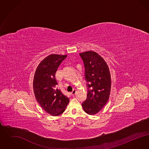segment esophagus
I'll list each match as a JSON object with an SVG mask.
<instances>
[{"label":"esophagus","instance_id":"obj_1","mask_svg":"<svg viewBox=\"0 0 149 149\" xmlns=\"http://www.w3.org/2000/svg\"><path fill=\"white\" fill-rule=\"evenodd\" d=\"M76 93V90H75V89H74L72 92H71V94L72 95H75V94Z\"/></svg>","mask_w":149,"mask_h":149}]
</instances>
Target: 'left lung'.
<instances>
[{
  "instance_id": "1",
  "label": "left lung",
  "mask_w": 149,
  "mask_h": 149,
  "mask_svg": "<svg viewBox=\"0 0 149 149\" xmlns=\"http://www.w3.org/2000/svg\"><path fill=\"white\" fill-rule=\"evenodd\" d=\"M84 65L87 97L82 103L86 113H97L104 106L109 97L111 74L104 60L97 52L89 51L79 54Z\"/></svg>"
}]
</instances>
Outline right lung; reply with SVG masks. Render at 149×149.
<instances>
[{
    "instance_id": "right-lung-1",
    "label": "right lung",
    "mask_w": 149,
    "mask_h": 149,
    "mask_svg": "<svg viewBox=\"0 0 149 149\" xmlns=\"http://www.w3.org/2000/svg\"><path fill=\"white\" fill-rule=\"evenodd\" d=\"M67 55L52 54L45 58L37 66L33 87L36 99L43 109L52 116L63 113L69 99L58 89L55 74Z\"/></svg>"
}]
</instances>
